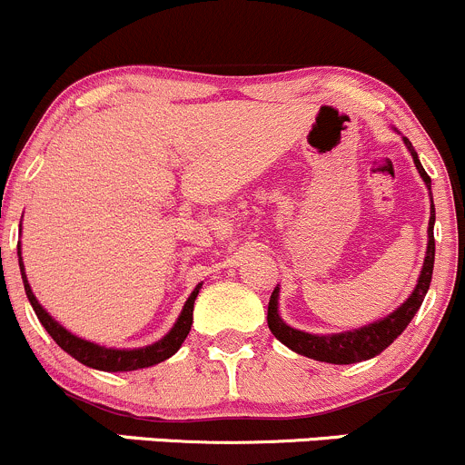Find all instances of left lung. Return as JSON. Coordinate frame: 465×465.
Here are the masks:
<instances>
[{"instance_id":"obj_1","label":"left lung","mask_w":465,"mask_h":465,"mask_svg":"<svg viewBox=\"0 0 465 465\" xmlns=\"http://www.w3.org/2000/svg\"><path fill=\"white\" fill-rule=\"evenodd\" d=\"M405 145H408L411 159H414L416 170H419L420 179L425 181L430 190V176L428 172L420 165L419 156H416L414 147L408 138H403ZM432 194V193H430ZM432 268H434V203L430 205V226H428V251H425L423 268H420L419 284L411 291V295L405 300L394 313H390L387 318L378 320L374 324H367V327L356 329V331H344V333H331V336H318V333H306L298 331V329L289 327L284 320L277 313V298H280V289L275 286L271 300H268V329L272 331V336L280 340L282 344H286L289 349H293L295 353L306 358H313L320 362H331V365H351V362L370 361V358L378 356L382 349L390 347L401 333L405 331V327L411 322L414 313L419 311V306L423 304L425 293L430 289V282H432Z\"/></svg>"}]
</instances>
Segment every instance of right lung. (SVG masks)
I'll use <instances>...</instances> for the list:
<instances>
[{"instance_id":"obj_1","label":"right lung","mask_w":465,"mask_h":465,"mask_svg":"<svg viewBox=\"0 0 465 465\" xmlns=\"http://www.w3.org/2000/svg\"><path fill=\"white\" fill-rule=\"evenodd\" d=\"M17 255H19V271H22V280H24V291H26V298L31 302L33 311H35L37 320L42 322V327L49 331V336L64 349L69 356H74L75 361L83 362V365L94 367V370L100 371H134V370H143V367H152L159 365V362L167 361L170 356H174L179 351V347L183 344V340L188 338L190 327H193V311H194V300H197L199 289L190 293L188 302L183 304V311H181L179 320L174 322V327L170 329L167 336H163L159 342L147 344V347L141 349H112V347H100V344L89 342V340H83L78 336H74L71 331H66L60 322H55L42 304L37 302L35 295H33L31 286H28L26 272H24V264H22V251L17 246Z\"/></svg>"}]
</instances>
